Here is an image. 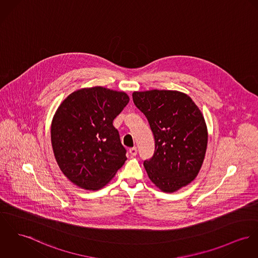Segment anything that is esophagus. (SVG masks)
<instances>
[{
  "mask_svg": "<svg viewBox=\"0 0 258 258\" xmlns=\"http://www.w3.org/2000/svg\"><path fill=\"white\" fill-rule=\"evenodd\" d=\"M129 154H130L132 157H135V156L137 155V148H136V147L130 148V149H129Z\"/></svg>",
  "mask_w": 258,
  "mask_h": 258,
  "instance_id": "obj_1",
  "label": "esophagus"
}]
</instances>
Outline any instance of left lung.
Returning a JSON list of instances; mask_svg holds the SVG:
<instances>
[{
    "mask_svg": "<svg viewBox=\"0 0 258 258\" xmlns=\"http://www.w3.org/2000/svg\"><path fill=\"white\" fill-rule=\"evenodd\" d=\"M132 96L155 138L154 156L144 162L149 178L167 193L186 186L206 154L208 132L202 112L190 96L177 91L134 92Z\"/></svg>",
    "mask_w": 258,
    "mask_h": 258,
    "instance_id": "8db88e82",
    "label": "left lung"
}]
</instances>
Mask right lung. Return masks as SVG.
<instances>
[{"label": "right lung", "mask_w": 258, "mask_h": 258, "mask_svg": "<svg viewBox=\"0 0 258 258\" xmlns=\"http://www.w3.org/2000/svg\"><path fill=\"white\" fill-rule=\"evenodd\" d=\"M128 102L124 92L94 87L72 93L56 110L51 124L53 153L77 186L103 187L127 160L112 122Z\"/></svg>", "instance_id": "right-lung-1"}]
</instances>
